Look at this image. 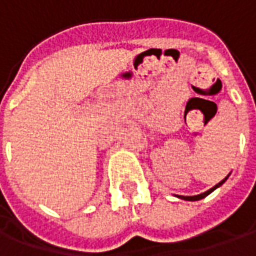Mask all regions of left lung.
Masks as SVG:
<instances>
[{
  "mask_svg": "<svg viewBox=\"0 0 256 256\" xmlns=\"http://www.w3.org/2000/svg\"><path fill=\"white\" fill-rule=\"evenodd\" d=\"M229 176H230V174H229ZM229 176H228V177H229ZM228 177L224 178V180H222V181H220V184H216L215 186H212V188H211V189H208L207 192L200 193V194H196V196H177V198H182V200H188V202H194V200H200V198H206V196H208L210 193L212 192V190H215V189H216V188H220V185H222V184L225 182L226 180H228Z\"/></svg>",
  "mask_w": 256,
  "mask_h": 256,
  "instance_id": "obj_1",
  "label": "left lung"
}]
</instances>
